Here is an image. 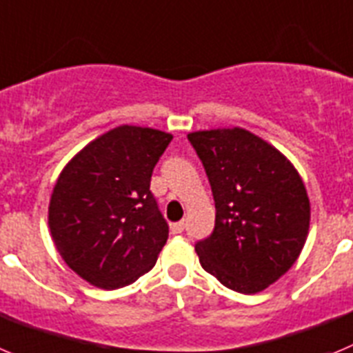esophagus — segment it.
I'll use <instances>...</instances> for the list:
<instances>
[{
  "instance_id": "1",
  "label": "esophagus",
  "mask_w": 353,
  "mask_h": 353,
  "mask_svg": "<svg viewBox=\"0 0 353 353\" xmlns=\"http://www.w3.org/2000/svg\"><path fill=\"white\" fill-rule=\"evenodd\" d=\"M184 230V221H177V223L170 225V232L172 234H181Z\"/></svg>"
}]
</instances>
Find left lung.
Instances as JSON below:
<instances>
[{
    "label": "left lung",
    "mask_w": 353,
    "mask_h": 353,
    "mask_svg": "<svg viewBox=\"0 0 353 353\" xmlns=\"http://www.w3.org/2000/svg\"><path fill=\"white\" fill-rule=\"evenodd\" d=\"M214 196L211 236L195 244L200 265L221 285L256 294L294 265L310 230L299 172L274 145L244 128L188 133Z\"/></svg>",
    "instance_id": "1"
}]
</instances>
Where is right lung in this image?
Returning a JSON list of instances; mask_svg holds the SVG:
<instances>
[{
  "label": "right lung",
  "mask_w": 353,
  "mask_h": 353,
  "mask_svg": "<svg viewBox=\"0 0 353 353\" xmlns=\"http://www.w3.org/2000/svg\"><path fill=\"white\" fill-rule=\"evenodd\" d=\"M170 141L160 130L117 126L59 174L49 204L50 236L66 265L88 283L126 287L157 263L169 225L149 186Z\"/></svg>",
  "instance_id": "1"
}]
</instances>
